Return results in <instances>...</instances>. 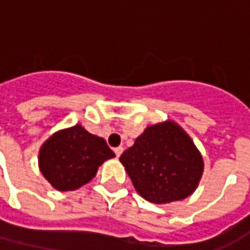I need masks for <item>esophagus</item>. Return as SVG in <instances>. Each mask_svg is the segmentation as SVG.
Here are the masks:
<instances>
[{
	"label": "esophagus",
	"instance_id": "1",
	"mask_svg": "<svg viewBox=\"0 0 250 250\" xmlns=\"http://www.w3.org/2000/svg\"><path fill=\"white\" fill-rule=\"evenodd\" d=\"M114 151H115V154H116V157L119 158L120 154L123 152V147H116V148H114Z\"/></svg>",
	"mask_w": 250,
	"mask_h": 250
}]
</instances>
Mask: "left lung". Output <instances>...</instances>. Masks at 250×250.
<instances>
[{
	"mask_svg": "<svg viewBox=\"0 0 250 250\" xmlns=\"http://www.w3.org/2000/svg\"><path fill=\"white\" fill-rule=\"evenodd\" d=\"M119 159L136 191L154 204L188 197L204 170L198 150L173 122L147 127Z\"/></svg>",
	"mask_w": 250,
	"mask_h": 250,
	"instance_id": "1",
	"label": "left lung"
}]
</instances>
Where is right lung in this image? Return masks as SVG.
<instances>
[{"label":"right lung","mask_w":250,"mask_h":250,"mask_svg":"<svg viewBox=\"0 0 250 250\" xmlns=\"http://www.w3.org/2000/svg\"><path fill=\"white\" fill-rule=\"evenodd\" d=\"M114 151L103 138L76 125L59 131L42 145L39 165L46 181L60 191L76 190L96 175L98 167Z\"/></svg>","instance_id":"1"}]
</instances>
